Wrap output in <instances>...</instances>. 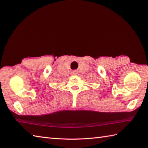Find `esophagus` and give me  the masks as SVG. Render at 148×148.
Instances as JSON below:
<instances>
[{
    "label": "esophagus",
    "instance_id": "obj_1",
    "mask_svg": "<svg viewBox=\"0 0 148 148\" xmlns=\"http://www.w3.org/2000/svg\"><path fill=\"white\" fill-rule=\"evenodd\" d=\"M76 74V71H72V74Z\"/></svg>",
    "mask_w": 148,
    "mask_h": 148
}]
</instances>
